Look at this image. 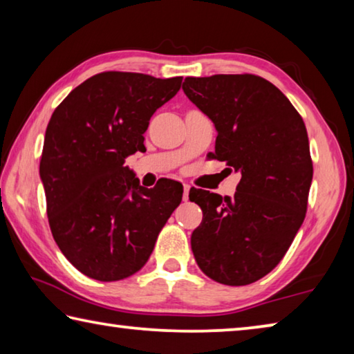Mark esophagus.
<instances>
[{
	"label": "esophagus",
	"instance_id": "esophagus-1",
	"mask_svg": "<svg viewBox=\"0 0 354 354\" xmlns=\"http://www.w3.org/2000/svg\"><path fill=\"white\" fill-rule=\"evenodd\" d=\"M189 190H190V185L189 184H184V195H183V200L184 201L189 200Z\"/></svg>",
	"mask_w": 354,
	"mask_h": 354
}]
</instances>
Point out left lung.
<instances>
[{
  "label": "left lung",
  "instance_id": "left-lung-1",
  "mask_svg": "<svg viewBox=\"0 0 354 354\" xmlns=\"http://www.w3.org/2000/svg\"><path fill=\"white\" fill-rule=\"evenodd\" d=\"M183 91L215 124L212 159L242 173L232 198L190 189L203 211L192 251L211 279L251 284L278 266L306 217L314 171L306 127L261 76L185 77Z\"/></svg>",
  "mask_w": 354,
  "mask_h": 354
}]
</instances>
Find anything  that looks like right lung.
Here are the masks:
<instances>
[{
  "mask_svg": "<svg viewBox=\"0 0 354 354\" xmlns=\"http://www.w3.org/2000/svg\"><path fill=\"white\" fill-rule=\"evenodd\" d=\"M181 82L103 71L53 112L40 158L48 223L64 256L88 278L107 283L139 272L183 200L178 181L148 190L124 165L145 148L149 118Z\"/></svg>",
  "mask_w": 354,
  "mask_h": 354,
  "instance_id": "1",
  "label": "right lung"
}]
</instances>
